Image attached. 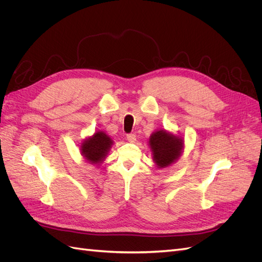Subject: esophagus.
Instances as JSON below:
<instances>
[{
  "instance_id": "esophagus-1",
  "label": "esophagus",
  "mask_w": 262,
  "mask_h": 262,
  "mask_svg": "<svg viewBox=\"0 0 262 262\" xmlns=\"http://www.w3.org/2000/svg\"><path fill=\"white\" fill-rule=\"evenodd\" d=\"M126 138H127V140L129 142H135V141H136V135H135V134H127V135H126Z\"/></svg>"
}]
</instances>
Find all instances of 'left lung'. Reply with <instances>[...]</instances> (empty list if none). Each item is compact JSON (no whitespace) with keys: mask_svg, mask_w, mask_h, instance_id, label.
I'll list each match as a JSON object with an SVG mask.
<instances>
[{"mask_svg":"<svg viewBox=\"0 0 262 262\" xmlns=\"http://www.w3.org/2000/svg\"><path fill=\"white\" fill-rule=\"evenodd\" d=\"M150 146L156 163L160 167H166L180 156L182 139L160 130L150 137Z\"/></svg>","mask_w":262,"mask_h":262,"instance_id":"1","label":"left lung"}]
</instances>
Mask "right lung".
<instances>
[{
    "instance_id": "right-lung-1",
    "label": "right lung",
    "mask_w": 262,
    "mask_h": 262,
    "mask_svg": "<svg viewBox=\"0 0 262 262\" xmlns=\"http://www.w3.org/2000/svg\"><path fill=\"white\" fill-rule=\"evenodd\" d=\"M112 140L102 132L95 133L94 136L83 142L82 154L93 164L101 162L110 149Z\"/></svg>"
}]
</instances>
